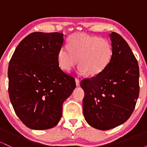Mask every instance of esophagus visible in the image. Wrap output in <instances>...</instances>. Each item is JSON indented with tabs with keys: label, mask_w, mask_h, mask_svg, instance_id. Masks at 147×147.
<instances>
[{
	"label": "esophagus",
	"mask_w": 147,
	"mask_h": 147,
	"mask_svg": "<svg viewBox=\"0 0 147 147\" xmlns=\"http://www.w3.org/2000/svg\"><path fill=\"white\" fill-rule=\"evenodd\" d=\"M75 83H76V86H79L80 85V81H79V79H77V78L75 79Z\"/></svg>",
	"instance_id": "esophagus-1"
}]
</instances>
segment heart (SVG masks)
Returning <instances> with one entry per match:
<instances>
[{"instance_id":"obj_1","label":"heart","mask_w":147,"mask_h":147,"mask_svg":"<svg viewBox=\"0 0 147 147\" xmlns=\"http://www.w3.org/2000/svg\"><path fill=\"white\" fill-rule=\"evenodd\" d=\"M113 57V46L106 38L85 33H76L69 38L68 47L63 46L57 55L59 65L70 71L78 63V72L95 77L105 70Z\"/></svg>"}]
</instances>
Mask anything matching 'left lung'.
<instances>
[{
  "label": "left lung",
  "mask_w": 147,
  "mask_h": 147,
  "mask_svg": "<svg viewBox=\"0 0 147 147\" xmlns=\"http://www.w3.org/2000/svg\"><path fill=\"white\" fill-rule=\"evenodd\" d=\"M113 57L99 75L81 82L84 90L83 112L92 127L109 130L121 125L134 111L139 96V66L126 41L110 34Z\"/></svg>",
  "instance_id": "1"
}]
</instances>
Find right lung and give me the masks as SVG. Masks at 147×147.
<instances>
[{
	"label": "right lung",
	"mask_w": 147,
	"mask_h": 147,
	"mask_svg": "<svg viewBox=\"0 0 147 147\" xmlns=\"http://www.w3.org/2000/svg\"><path fill=\"white\" fill-rule=\"evenodd\" d=\"M59 32H33L16 47L8 68L9 96L14 110L28 128H53L62 116V105L76 87L74 77L59 66L63 43Z\"/></svg>",
	"instance_id": "1"
}]
</instances>
